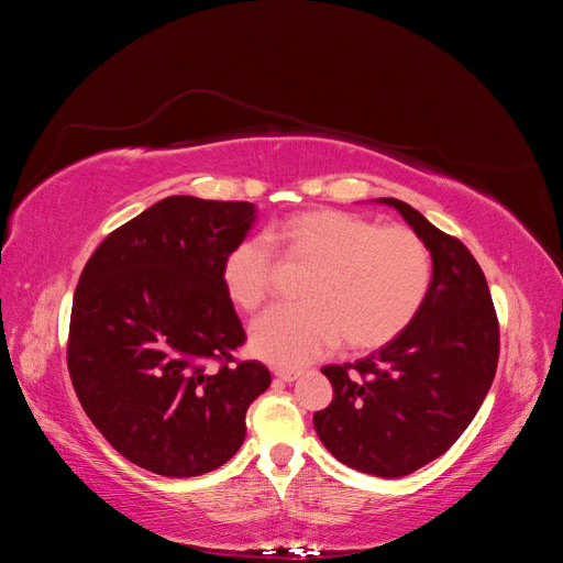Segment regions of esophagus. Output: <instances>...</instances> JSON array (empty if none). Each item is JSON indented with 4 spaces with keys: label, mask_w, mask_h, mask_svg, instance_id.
<instances>
[{
    "label": "esophagus",
    "mask_w": 563,
    "mask_h": 563,
    "mask_svg": "<svg viewBox=\"0 0 563 563\" xmlns=\"http://www.w3.org/2000/svg\"><path fill=\"white\" fill-rule=\"evenodd\" d=\"M300 376H302V371H298V368H277L275 371V378L282 380V383H294Z\"/></svg>",
    "instance_id": "obj_1"
}]
</instances>
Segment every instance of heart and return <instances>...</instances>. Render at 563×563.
Listing matches in <instances>:
<instances>
[{
    "label": "heart",
    "mask_w": 563,
    "mask_h": 563,
    "mask_svg": "<svg viewBox=\"0 0 563 563\" xmlns=\"http://www.w3.org/2000/svg\"><path fill=\"white\" fill-rule=\"evenodd\" d=\"M288 263L312 265L302 279L305 302L275 308L253 321L251 352L275 366H302L333 350H376L395 340L430 291L432 258L404 225L335 209L288 216L267 230ZM263 236L236 244L223 263V286L244 312H255L275 288V255Z\"/></svg>",
    "instance_id": "1"
}]
</instances>
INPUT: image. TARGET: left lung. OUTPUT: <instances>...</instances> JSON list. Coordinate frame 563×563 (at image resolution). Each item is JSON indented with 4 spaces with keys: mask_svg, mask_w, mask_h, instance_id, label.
Here are the masks:
<instances>
[{
    "mask_svg": "<svg viewBox=\"0 0 563 563\" xmlns=\"http://www.w3.org/2000/svg\"><path fill=\"white\" fill-rule=\"evenodd\" d=\"M397 209L432 255L430 291L416 319L364 360L323 366L333 401L314 413L321 444L373 476L411 474L446 453L496 378L500 331L484 272L467 246L406 201Z\"/></svg>",
    "mask_w": 563,
    "mask_h": 563,
    "instance_id": "obj_1",
    "label": "left lung"
}]
</instances>
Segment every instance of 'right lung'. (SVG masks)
Returning <instances> with one entry per match:
<instances>
[{
  "label": "right lung",
  "instance_id": "right-lung-1",
  "mask_svg": "<svg viewBox=\"0 0 563 563\" xmlns=\"http://www.w3.org/2000/svg\"><path fill=\"white\" fill-rule=\"evenodd\" d=\"M253 223L249 201L166 197L110 232L81 269L67 368L84 411L133 465L199 476L244 444L249 406L272 378L261 362L234 360L246 333L223 263Z\"/></svg>",
  "mask_w": 563,
  "mask_h": 563
}]
</instances>
